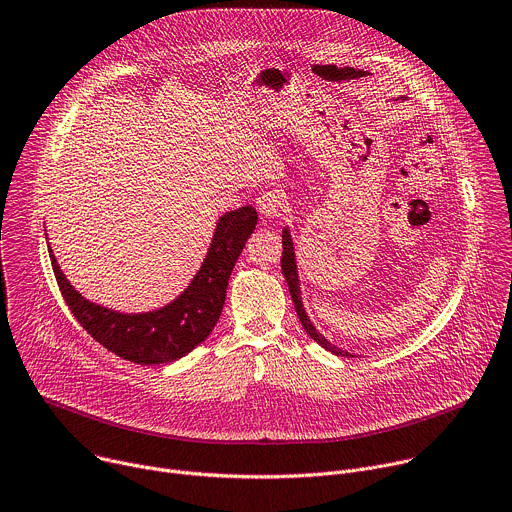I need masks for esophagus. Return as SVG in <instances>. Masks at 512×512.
Returning a JSON list of instances; mask_svg holds the SVG:
<instances>
[{"instance_id": "34e87169", "label": "esophagus", "mask_w": 512, "mask_h": 512, "mask_svg": "<svg viewBox=\"0 0 512 512\" xmlns=\"http://www.w3.org/2000/svg\"><path fill=\"white\" fill-rule=\"evenodd\" d=\"M256 208L262 218H276L282 208V197L276 191H264L256 199Z\"/></svg>"}]
</instances>
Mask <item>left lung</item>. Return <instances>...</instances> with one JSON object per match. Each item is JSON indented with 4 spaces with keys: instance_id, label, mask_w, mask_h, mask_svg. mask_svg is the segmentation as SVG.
Segmentation results:
<instances>
[{
    "instance_id": "obj_1",
    "label": "left lung",
    "mask_w": 512,
    "mask_h": 512,
    "mask_svg": "<svg viewBox=\"0 0 512 512\" xmlns=\"http://www.w3.org/2000/svg\"><path fill=\"white\" fill-rule=\"evenodd\" d=\"M280 266H282V274L286 278V284H288V290H290V296H292V302H294V309H296V315L304 327V331L309 333V337L313 341H317L323 349L339 355V357H355L339 347H335L333 343H329L317 329L315 325L311 323L309 315H306L304 306H302V298H300V284H298V270H296V254H294V244H292V238H290V232L288 228L282 230V258H280Z\"/></svg>"
}]
</instances>
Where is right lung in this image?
Returning <instances> with one entry per match:
<instances>
[{"label": "right lung", "instance_id": "add662e5", "mask_svg": "<svg viewBox=\"0 0 512 512\" xmlns=\"http://www.w3.org/2000/svg\"><path fill=\"white\" fill-rule=\"evenodd\" d=\"M256 224L258 214L252 206L224 214L216 224L206 260L189 286L161 309L139 315L117 313L86 300L66 280L50 246L48 252L60 292L80 327L121 359L159 365L185 357L210 337L224 309L234 264Z\"/></svg>", "mask_w": 512, "mask_h": 512}]
</instances>
